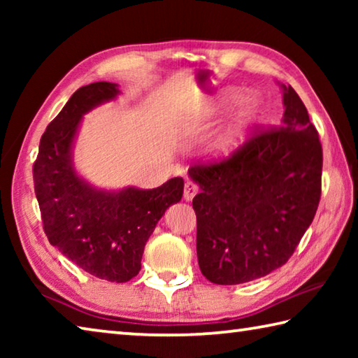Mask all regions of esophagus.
Wrapping results in <instances>:
<instances>
[{"label": "esophagus", "instance_id": "esophagus-1", "mask_svg": "<svg viewBox=\"0 0 358 358\" xmlns=\"http://www.w3.org/2000/svg\"><path fill=\"white\" fill-rule=\"evenodd\" d=\"M197 192H199V186L194 183V181H186V183H185V192H183V196H185L186 201H192L194 196H196Z\"/></svg>", "mask_w": 358, "mask_h": 358}]
</instances>
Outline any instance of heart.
<instances>
[{
  "label": "heart",
  "instance_id": "b5f03b06",
  "mask_svg": "<svg viewBox=\"0 0 358 358\" xmlns=\"http://www.w3.org/2000/svg\"><path fill=\"white\" fill-rule=\"evenodd\" d=\"M240 98L238 90H226L222 92L215 102H211L208 108V115L221 113L224 108H227L230 104ZM262 110V102L257 96H246L241 101L238 110L234 113L232 120L217 132L210 142V153L217 157H226L237 151L243 142L246 141L248 134L252 129V126L257 123Z\"/></svg>",
  "mask_w": 358,
  "mask_h": 358
}]
</instances>
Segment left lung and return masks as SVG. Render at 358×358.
Returning a JSON list of instances; mask_svg holds the SVG:
<instances>
[{
    "label": "left lung",
    "mask_w": 358,
    "mask_h": 358,
    "mask_svg": "<svg viewBox=\"0 0 358 358\" xmlns=\"http://www.w3.org/2000/svg\"><path fill=\"white\" fill-rule=\"evenodd\" d=\"M282 87L281 124L259 129L229 157L197 162L201 186L197 260L221 286L248 282L280 268L316 215L322 186V145L295 90Z\"/></svg>",
    "instance_id": "8db88e82"
}]
</instances>
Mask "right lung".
<instances>
[{"label":"right lung","mask_w":358,"mask_h":358,"mask_svg":"<svg viewBox=\"0 0 358 358\" xmlns=\"http://www.w3.org/2000/svg\"><path fill=\"white\" fill-rule=\"evenodd\" d=\"M118 87L96 82L78 88L41 137L33 166L34 192L50 245L99 280L126 282L141 271L145 243L157 221L183 196V178L155 189L101 191L72 166L82 115L117 96Z\"/></svg>","instance_id":"1"}]
</instances>
